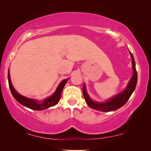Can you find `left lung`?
Returning a JSON list of instances; mask_svg holds the SVG:
<instances>
[{
  "label": "left lung",
  "mask_w": 151,
  "mask_h": 151,
  "mask_svg": "<svg viewBox=\"0 0 151 151\" xmlns=\"http://www.w3.org/2000/svg\"><path fill=\"white\" fill-rule=\"evenodd\" d=\"M130 54H131V58H132V65H133V76L129 82V84L127 86V88L123 91L122 92L119 93L117 96L113 97L110 100L105 102H96L93 101L86 92L85 84H84L83 88H82V91H83V95L84 100H85L86 104H88V106H90L91 109H96L97 111H104V112H109V111H113L117 110L122 106H124L130 97L133 93L134 90L135 89L136 84H137V71H136L135 68V62L134 60L133 55L130 51Z\"/></svg>",
  "instance_id": "left-lung-1"
}]
</instances>
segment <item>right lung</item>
<instances>
[{"label": "right lung", "mask_w": 151, "mask_h": 151, "mask_svg": "<svg viewBox=\"0 0 151 151\" xmlns=\"http://www.w3.org/2000/svg\"><path fill=\"white\" fill-rule=\"evenodd\" d=\"M68 80H69V78H68V79L64 80L59 84L56 90H55L54 93H53L52 96L45 99L42 102H39L38 100L26 98V97L22 96L21 95L18 93L15 90V88H14L13 85H12L11 80H10L9 71H8V82H9V86L14 98H15L20 104L23 105V106L27 107L29 109H32V110L36 111L45 110V109H48L49 107L53 106H55V104H57L59 102L60 99L62 91H63L64 86H65L66 83H67Z\"/></svg>", "instance_id": "right-lung-1"}]
</instances>
